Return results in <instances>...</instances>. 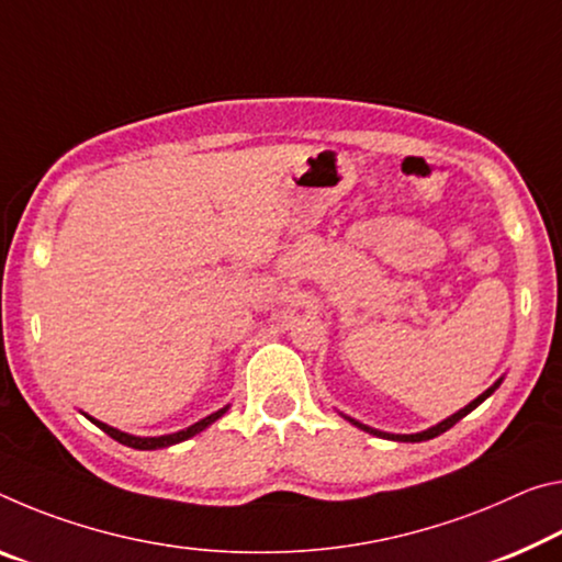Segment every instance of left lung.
<instances>
[{
    "mask_svg": "<svg viewBox=\"0 0 562 562\" xmlns=\"http://www.w3.org/2000/svg\"><path fill=\"white\" fill-rule=\"evenodd\" d=\"M501 382H503V380H497L493 387H487L483 395L475 397L473 403L465 405L462 409H458L456 415H450L448 420H442V423H438V425L427 427V430H423V432H415V435H393V432H382V430H375V427H368V425H362V423H358V420H352V417H347V415H345V417H347V420H350L352 425H358L360 430L370 432V435H378V438H385V440H400V442H423V440H432V438H438V435H442L445 430H450V427L456 425V423H460L462 417H465L468 413H473V409H475L480 403H485V400L495 393V390H497V385H501Z\"/></svg>",
    "mask_w": 562,
    "mask_h": 562,
    "instance_id": "obj_1",
    "label": "left lung"
}]
</instances>
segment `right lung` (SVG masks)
Wrapping results in <instances>:
<instances>
[{"label":"right lung","instance_id":"1","mask_svg":"<svg viewBox=\"0 0 562 562\" xmlns=\"http://www.w3.org/2000/svg\"><path fill=\"white\" fill-rule=\"evenodd\" d=\"M225 413H227V407H222V409H217V413H212V415L204 417V420L190 425V427H187V430L172 432V435H159V438H137V435H127V432L117 430V427L104 425V423L94 420V417H89V415H87V417H89V420H92L97 427H100V430H104L106 435H110L112 440H117V442H122V445H127V448H135V450H159V448H169V445H177V442H182V440H190L192 435L202 432L204 427H210L212 423L220 420V417L225 415Z\"/></svg>","mask_w":562,"mask_h":562}]
</instances>
